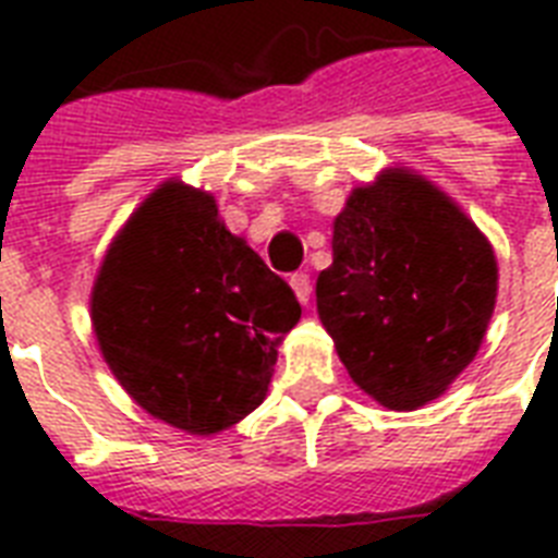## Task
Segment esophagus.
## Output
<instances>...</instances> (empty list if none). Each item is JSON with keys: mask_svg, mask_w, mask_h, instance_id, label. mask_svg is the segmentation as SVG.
<instances>
[{"mask_svg": "<svg viewBox=\"0 0 558 558\" xmlns=\"http://www.w3.org/2000/svg\"><path fill=\"white\" fill-rule=\"evenodd\" d=\"M291 288H293V293H296V300H300L302 305H307V300H311V276L293 274L291 276Z\"/></svg>", "mask_w": 558, "mask_h": 558, "instance_id": "obj_1", "label": "esophagus"}]
</instances>
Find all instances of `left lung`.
Masks as SVG:
<instances>
[{
    "label": "left lung",
    "mask_w": 558,
    "mask_h": 558,
    "mask_svg": "<svg viewBox=\"0 0 558 558\" xmlns=\"http://www.w3.org/2000/svg\"><path fill=\"white\" fill-rule=\"evenodd\" d=\"M498 267L481 230L429 181L386 172L333 221L316 311L351 380L412 412L472 363L496 307Z\"/></svg>",
    "instance_id": "8db88e82"
}]
</instances>
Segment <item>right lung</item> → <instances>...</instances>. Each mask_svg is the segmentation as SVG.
<instances>
[{
	"instance_id": "1",
	"label": "right lung",
	"mask_w": 558,
	"mask_h": 558,
	"mask_svg": "<svg viewBox=\"0 0 558 558\" xmlns=\"http://www.w3.org/2000/svg\"><path fill=\"white\" fill-rule=\"evenodd\" d=\"M302 307L213 195L169 181L114 239L92 293L102 356L146 412L213 435L265 400Z\"/></svg>"
}]
</instances>
